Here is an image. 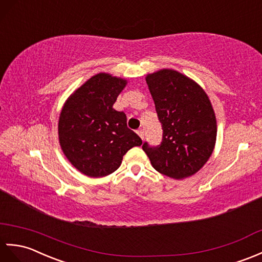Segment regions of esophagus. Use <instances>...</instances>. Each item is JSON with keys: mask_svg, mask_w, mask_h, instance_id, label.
<instances>
[{"mask_svg": "<svg viewBox=\"0 0 262 262\" xmlns=\"http://www.w3.org/2000/svg\"><path fill=\"white\" fill-rule=\"evenodd\" d=\"M137 133H138L139 137H140L141 139H143V138H144V131H143L142 129H139V130L137 131Z\"/></svg>", "mask_w": 262, "mask_h": 262, "instance_id": "obj_1", "label": "esophagus"}]
</instances>
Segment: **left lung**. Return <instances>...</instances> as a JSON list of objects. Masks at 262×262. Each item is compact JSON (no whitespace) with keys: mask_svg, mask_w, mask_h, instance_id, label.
<instances>
[{"mask_svg":"<svg viewBox=\"0 0 262 262\" xmlns=\"http://www.w3.org/2000/svg\"><path fill=\"white\" fill-rule=\"evenodd\" d=\"M161 123L158 147L142 149L157 171L183 179L199 171L216 142V118L205 91L195 80L173 69H160L146 77Z\"/></svg>","mask_w":262,"mask_h":262,"instance_id":"1","label":"left lung"}]
</instances>
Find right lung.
Listing matches in <instances>:
<instances>
[{
    "label": "right lung",
    "instance_id": "right-lung-1",
    "mask_svg": "<svg viewBox=\"0 0 262 262\" xmlns=\"http://www.w3.org/2000/svg\"><path fill=\"white\" fill-rule=\"evenodd\" d=\"M127 80L98 73L63 104L58 137L69 162L89 177H104L121 166L123 156L142 144L126 125V115L113 108Z\"/></svg>",
    "mask_w": 262,
    "mask_h": 262
}]
</instances>
